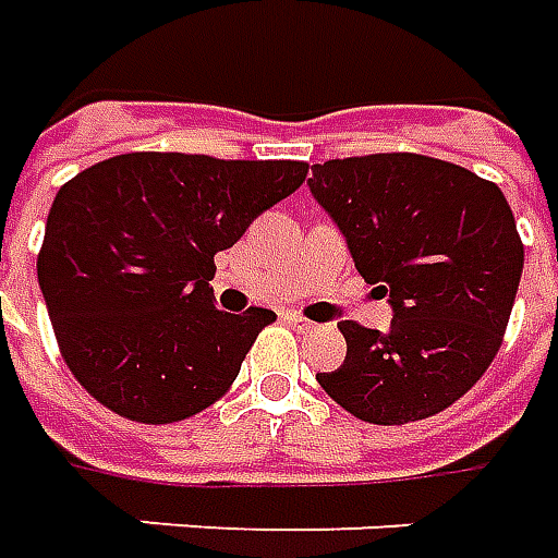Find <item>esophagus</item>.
I'll return each mask as SVG.
<instances>
[{
    "mask_svg": "<svg viewBox=\"0 0 558 558\" xmlns=\"http://www.w3.org/2000/svg\"><path fill=\"white\" fill-rule=\"evenodd\" d=\"M286 322L291 324V327H294V330H300V333H306V330H312V327H315V324H312L310 318H303V315H300V312H288V315H286Z\"/></svg>",
    "mask_w": 558,
    "mask_h": 558,
    "instance_id": "1",
    "label": "esophagus"
}]
</instances>
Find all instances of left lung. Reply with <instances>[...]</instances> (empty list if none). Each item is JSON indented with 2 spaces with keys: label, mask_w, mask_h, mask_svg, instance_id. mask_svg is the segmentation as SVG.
<instances>
[{
  "label": "left lung",
  "mask_w": 558,
  "mask_h": 558,
  "mask_svg": "<svg viewBox=\"0 0 558 558\" xmlns=\"http://www.w3.org/2000/svg\"><path fill=\"white\" fill-rule=\"evenodd\" d=\"M310 192L393 310L385 333L339 324L345 361L318 385L369 424L445 412L487 373L520 286L523 243L501 189L450 161L375 153L312 165Z\"/></svg>",
  "instance_id": "8db88e82"
}]
</instances>
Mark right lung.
I'll list each match as a JSON object with an SVG mask.
<instances>
[{"label": "right lung", "instance_id": "obj_1", "mask_svg": "<svg viewBox=\"0 0 558 558\" xmlns=\"http://www.w3.org/2000/svg\"><path fill=\"white\" fill-rule=\"evenodd\" d=\"M306 171V161L125 153L59 189L38 286L89 397L137 424H173L234 385L276 312L216 310L213 258Z\"/></svg>", "mask_w": 558, "mask_h": 558}]
</instances>
